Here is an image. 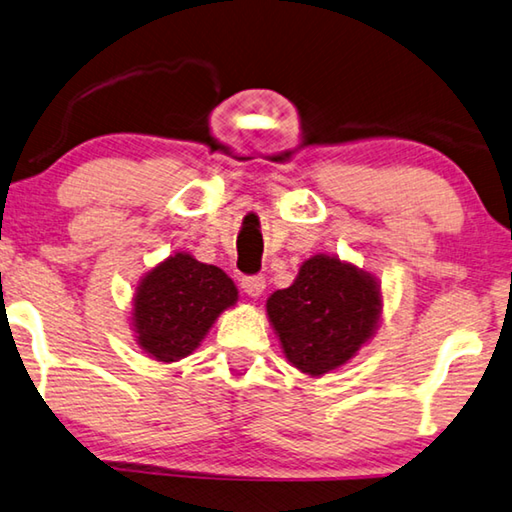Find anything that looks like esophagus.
I'll list each match as a JSON object with an SVG mask.
<instances>
[{"mask_svg": "<svg viewBox=\"0 0 512 512\" xmlns=\"http://www.w3.org/2000/svg\"><path fill=\"white\" fill-rule=\"evenodd\" d=\"M242 288H245L249 297H261L265 290V276L263 274L245 276V279H242Z\"/></svg>", "mask_w": 512, "mask_h": 512, "instance_id": "obj_1", "label": "esophagus"}]
</instances>
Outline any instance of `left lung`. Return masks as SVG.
Listing matches in <instances>:
<instances>
[{
    "mask_svg": "<svg viewBox=\"0 0 512 512\" xmlns=\"http://www.w3.org/2000/svg\"><path fill=\"white\" fill-rule=\"evenodd\" d=\"M283 354L304 374L345 365L372 338L381 317V288L370 272L317 254L299 267L290 288L267 299Z\"/></svg>",
    "mask_w": 512,
    "mask_h": 512,
    "instance_id": "8db88e82",
    "label": "left lung"
}]
</instances>
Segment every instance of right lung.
Returning a JSON list of instances; mask_svg holds the SVG:
<instances>
[{"instance_id":"right-lung-1","label":"right lung","mask_w":512,"mask_h":512,"mask_svg":"<svg viewBox=\"0 0 512 512\" xmlns=\"http://www.w3.org/2000/svg\"><path fill=\"white\" fill-rule=\"evenodd\" d=\"M238 288L220 267L174 254L145 274L133 297L138 345L161 363L190 356Z\"/></svg>"}]
</instances>
